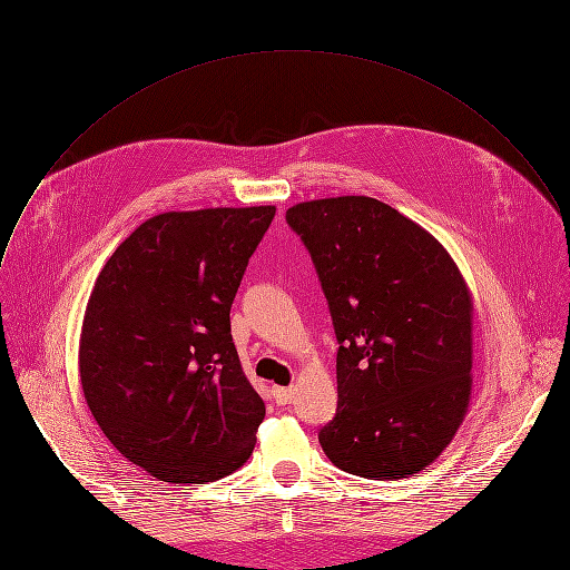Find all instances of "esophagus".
<instances>
[{
	"label": "esophagus",
	"instance_id": "34e87169",
	"mask_svg": "<svg viewBox=\"0 0 570 570\" xmlns=\"http://www.w3.org/2000/svg\"><path fill=\"white\" fill-rule=\"evenodd\" d=\"M273 396H275V401L279 405H286V403H291L295 399V390L293 387H275Z\"/></svg>",
	"mask_w": 570,
	"mask_h": 570
}]
</instances>
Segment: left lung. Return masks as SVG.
I'll return each instance as SVG.
<instances>
[{
	"instance_id": "8db88e82",
	"label": "left lung",
	"mask_w": 570,
	"mask_h": 570,
	"mask_svg": "<svg viewBox=\"0 0 570 570\" xmlns=\"http://www.w3.org/2000/svg\"><path fill=\"white\" fill-rule=\"evenodd\" d=\"M286 222L312 254L336 351V414L318 433L348 474L394 481L431 465L472 396V295L449 252L371 197L302 202Z\"/></svg>"
}]
</instances>
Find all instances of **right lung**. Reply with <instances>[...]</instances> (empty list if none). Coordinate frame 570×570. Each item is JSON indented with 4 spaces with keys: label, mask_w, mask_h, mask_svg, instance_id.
<instances>
[{
    "label": "right lung",
    "mask_w": 570,
    "mask_h": 570,
    "mask_svg": "<svg viewBox=\"0 0 570 570\" xmlns=\"http://www.w3.org/2000/svg\"><path fill=\"white\" fill-rule=\"evenodd\" d=\"M275 206L174 210L114 249L87 302L80 381L119 453L167 483L236 472L265 405L243 373L229 312Z\"/></svg>",
    "instance_id": "right-lung-1"
}]
</instances>
